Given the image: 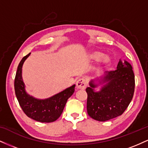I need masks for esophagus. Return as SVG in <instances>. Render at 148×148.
I'll list each match as a JSON object with an SVG mask.
<instances>
[{"label": "esophagus", "instance_id": "1", "mask_svg": "<svg viewBox=\"0 0 148 148\" xmlns=\"http://www.w3.org/2000/svg\"><path fill=\"white\" fill-rule=\"evenodd\" d=\"M87 86V81L85 79H79L76 81V88L79 90H85Z\"/></svg>", "mask_w": 148, "mask_h": 148}]
</instances>
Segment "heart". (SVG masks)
I'll use <instances>...</instances> for the list:
<instances>
[{"mask_svg": "<svg viewBox=\"0 0 148 148\" xmlns=\"http://www.w3.org/2000/svg\"><path fill=\"white\" fill-rule=\"evenodd\" d=\"M88 58L92 61H98V64L96 67L98 72H101L103 69H107L111 64V58L109 56L105 55L104 53L101 51H91L88 53Z\"/></svg>", "mask_w": 148, "mask_h": 148, "instance_id": "obj_1", "label": "heart"}]
</instances>
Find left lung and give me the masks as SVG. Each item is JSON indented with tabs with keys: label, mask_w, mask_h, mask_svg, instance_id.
Listing matches in <instances>:
<instances>
[{
	"label": "left lung",
	"mask_w": 148,
	"mask_h": 148,
	"mask_svg": "<svg viewBox=\"0 0 148 148\" xmlns=\"http://www.w3.org/2000/svg\"><path fill=\"white\" fill-rule=\"evenodd\" d=\"M132 69L130 62L120 60L115 71L107 72L103 79L90 81L86 90L90 117L104 122L123 114L134 95L135 79ZM99 87L100 90L96 91Z\"/></svg>",
	"instance_id": "1"
}]
</instances>
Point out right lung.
Listing matches in <instances>:
<instances>
[{"label": "right lung", "mask_w": 148, "mask_h": 148, "mask_svg": "<svg viewBox=\"0 0 148 148\" xmlns=\"http://www.w3.org/2000/svg\"><path fill=\"white\" fill-rule=\"evenodd\" d=\"M30 55V53L23 57L18 64L14 79L15 94L27 116L41 123H52L62 114L67 99L74 92L75 84L47 99H37L30 95L25 90L22 78V67Z\"/></svg>", "instance_id": "add662e5"}]
</instances>
